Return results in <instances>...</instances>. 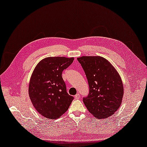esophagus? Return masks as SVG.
Returning <instances> with one entry per match:
<instances>
[{
    "label": "esophagus",
    "instance_id": "1",
    "mask_svg": "<svg viewBox=\"0 0 147 147\" xmlns=\"http://www.w3.org/2000/svg\"><path fill=\"white\" fill-rule=\"evenodd\" d=\"M80 97V96L79 94H76V95H75V98L77 99H77H79Z\"/></svg>",
    "mask_w": 147,
    "mask_h": 147
}]
</instances>
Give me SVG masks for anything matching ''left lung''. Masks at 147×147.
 I'll return each mask as SVG.
<instances>
[{"label":"left lung","instance_id":"1","mask_svg":"<svg viewBox=\"0 0 147 147\" xmlns=\"http://www.w3.org/2000/svg\"><path fill=\"white\" fill-rule=\"evenodd\" d=\"M77 60L83 68L89 94L83 102L96 119L112 115L121 105L123 83L117 71L108 60L100 56H82Z\"/></svg>","mask_w":147,"mask_h":147}]
</instances>
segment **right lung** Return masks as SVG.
I'll return each mask as SVG.
<instances>
[{
	"mask_svg": "<svg viewBox=\"0 0 147 147\" xmlns=\"http://www.w3.org/2000/svg\"><path fill=\"white\" fill-rule=\"evenodd\" d=\"M74 59L47 57L39 62L32 74L28 95L37 112L49 119H57L69 109L74 96L67 92L62 71Z\"/></svg>",
	"mask_w": 147,
	"mask_h": 147,
	"instance_id": "obj_1",
	"label": "right lung"
}]
</instances>
